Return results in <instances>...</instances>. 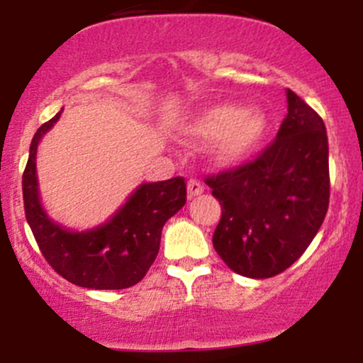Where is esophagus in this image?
Masks as SVG:
<instances>
[{"instance_id":"1","label":"esophagus","mask_w":363,"mask_h":363,"mask_svg":"<svg viewBox=\"0 0 363 363\" xmlns=\"http://www.w3.org/2000/svg\"><path fill=\"white\" fill-rule=\"evenodd\" d=\"M203 191H205V187H203V184L198 179H189V181H187V194H189V198L201 194Z\"/></svg>"}]
</instances>
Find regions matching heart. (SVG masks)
Segmentation results:
<instances>
[{
  "label": "heart",
  "mask_w": 363,
  "mask_h": 363,
  "mask_svg": "<svg viewBox=\"0 0 363 363\" xmlns=\"http://www.w3.org/2000/svg\"><path fill=\"white\" fill-rule=\"evenodd\" d=\"M266 119L259 111H244L234 104H222L203 111L191 121L186 133L193 140L220 138L213 150L220 165L242 160L264 135Z\"/></svg>",
  "instance_id": "1"
}]
</instances>
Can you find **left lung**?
Here are the masks:
<instances>
[{
  "instance_id": "8db88e82",
  "label": "left lung",
  "mask_w": 363,
  "mask_h": 363,
  "mask_svg": "<svg viewBox=\"0 0 363 363\" xmlns=\"http://www.w3.org/2000/svg\"><path fill=\"white\" fill-rule=\"evenodd\" d=\"M289 114L254 160L208 176L222 206L213 247L232 272L272 278L309 247L329 206V150L320 116L286 90Z\"/></svg>"
}]
</instances>
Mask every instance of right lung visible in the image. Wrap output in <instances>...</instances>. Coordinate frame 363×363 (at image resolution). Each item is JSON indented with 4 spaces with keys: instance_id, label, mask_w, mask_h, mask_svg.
<instances>
[{
    "instance_id": "1",
    "label": "right lung",
    "mask_w": 363,
    "mask_h": 363,
    "mask_svg": "<svg viewBox=\"0 0 363 363\" xmlns=\"http://www.w3.org/2000/svg\"><path fill=\"white\" fill-rule=\"evenodd\" d=\"M62 111V109H61ZM61 111L37 129L22 177L23 208L45 261L65 280L95 290H121L143 280L160 249L162 228L186 203L182 177L141 184L107 223L69 232L40 206L35 176L37 145Z\"/></svg>"
}]
</instances>
